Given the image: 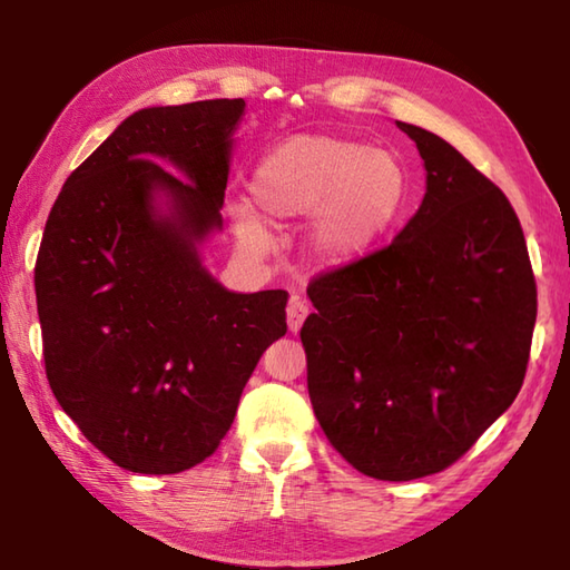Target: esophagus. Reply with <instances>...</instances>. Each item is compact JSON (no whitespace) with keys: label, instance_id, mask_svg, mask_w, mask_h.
Listing matches in <instances>:
<instances>
[{"label":"esophagus","instance_id":"obj_1","mask_svg":"<svg viewBox=\"0 0 570 570\" xmlns=\"http://www.w3.org/2000/svg\"><path fill=\"white\" fill-rule=\"evenodd\" d=\"M306 316H308V306L298 296H292V302H288V308H286L288 332L296 334L298 330H302V324H304Z\"/></svg>","mask_w":570,"mask_h":570}]
</instances>
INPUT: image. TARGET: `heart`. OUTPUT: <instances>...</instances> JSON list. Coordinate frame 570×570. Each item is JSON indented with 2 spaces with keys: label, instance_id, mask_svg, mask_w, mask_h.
<instances>
[{
  "label": "heart",
  "instance_id": "1",
  "mask_svg": "<svg viewBox=\"0 0 570 570\" xmlns=\"http://www.w3.org/2000/svg\"><path fill=\"white\" fill-rule=\"evenodd\" d=\"M254 204L274 224L314 216L308 246L330 266L352 264L397 224L410 198L407 173L390 153L334 135H296L264 156L250 183ZM250 250L268 244L262 220L238 214Z\"/></svg>",
  "mask_w": 570,
  "mask_h": 570
}]
</instances>
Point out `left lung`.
I'll return each mask as SVG.
<instances>
[{
	"label": "left lung",
	"instance_id": "left-lung-1",
	"mask_svg": "<svg viewBox=\"0 0 570 570\" xmlns=\"http://www.w3.org/2000/svg\"><path fill=\"white\" fill-rule=\"evenodd\" d=\"M428 193L392 244L308 282L306 384L330 445L364 475L458 462L523 387L538 314L523 228L493 180L417 125Z\"/></svg>",
	"mask_w": 570,
	"mask_h": 570
}]
</instances>
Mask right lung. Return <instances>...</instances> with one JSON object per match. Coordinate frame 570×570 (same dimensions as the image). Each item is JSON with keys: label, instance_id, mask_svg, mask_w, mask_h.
Listing matches in <instances>:
<instances>
[{"label": "right lung", "instance_id": "obj_1", "mask_svg": "<svg viewBox=\"0 0 570 570\" xmlns=\"http://www.w3.org/2000/svg\"><path fill=\"white\" fill-rule=\"evenodd\" d=\"M244 108L236 98L130 115L70 173L47 218L35 264L47 382L122 470L173 475L214 455L256 362L286 334L284 288L230 294L196 250L224 224ZM156 189L174 200L170 219L151 210Z\"/></svg>", "mask_w": 570, "mask_h": 570}]
</instances>
